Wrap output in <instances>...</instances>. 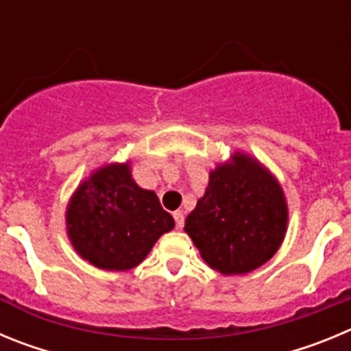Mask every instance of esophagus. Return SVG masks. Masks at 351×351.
Segmentation results:
<instances>
[{"mask_svg":"<svg viewBox=\"0 0 351 351\" xmlns=\"http://www.w3.org/2000/svg\"><path fill=\"white\" fill-rule=\"evenodd\" d=\"M173 219H176V226L181 230L182 226H184V214H182V210H176L173 213Z\"/></svg>","mask_w":351,"mask_h":351,"instance_id":"obj_1","label":"esophagus"}]
</instances>
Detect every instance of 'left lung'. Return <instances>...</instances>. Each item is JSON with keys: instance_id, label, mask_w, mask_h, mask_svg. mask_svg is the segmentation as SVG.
<instances>
[{"instance_id": "8db88e82", "label": "left lung", "mask_w": 351, "mask_h": 351, "mask_svg": "<svg viewBox=\"0 0 351 351\" xmlns=\"http://www.w3.org/2000/svg\"><path fill=\"white\" fill-rule=\"evenodd\" d=\"M288 207L280 182L258 161L235 153L209 173L206 193L184 223L204 262L221 274H246L280 250Z\"/></svg>"}]
</instances>
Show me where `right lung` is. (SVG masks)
I'll list each match as a JSON object with an SVG mask.
<instances>
[{
	"instance_id": "right-lung-1",
	"label": "right lung",
	"mask_w": 351,
	"mask_h": 351,
	"mask_svg": "<svg viewBox=\"0 0 351 351\" xmlns=\"http://www.w3.org/2000/svg\"><path fill=\"white\" fill-rule=\"evenodd\" d=\"M173 225L156 193L133 181L130 163H110L93 172L66 207L68 237L75 251L105 271L138 265Z\"/></svg>"
}]
</instances>
